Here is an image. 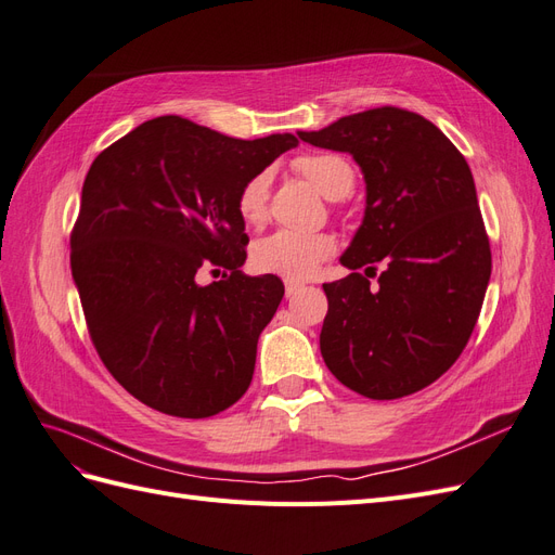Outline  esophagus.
Masks as SVG:
<instances>
[{
    "instance_id": "esophagus-1",
    "label": "esophagus",
    "mask_w": 555,
    "mask_h": 555,
    "mask_svg": "<svg viewBox=\"0 0 555 555\" xmlns=\"http://www.w3.org/2000/svg\"><path fill=\"white\" fill-rule=\"evenodd\" d=\"M284 289H287V296H294L296 292L304 289V284L296 282V280H287V282H284Z\"/></svg>"
}]
</instances>
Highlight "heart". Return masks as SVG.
Wrapping results in <instances>:
<instances>
[{
    "instance_id": "b5f03b06",
    "label": "heart",
    "mask_w": 555,
    "mask_h": 555,
    "mask_svg": "<svg viewBox=\"0 0 555 555\" xmlns=\"http://www.w3.org/2000/svg\"><path fill=\"white\" fill-rule=\"evenodd\" d=\"M294 169L326 198H343L354 184L351 164L331 153L300 155L294 159ZM268 173L249 178L238 194V212L245 222L259 224L268 208ZM335 251V238L328 233H300L282 229L261 238L251 249V261L261 273H275L289 280L310 278L319 263Z\"/></svg>"
}]
</instances>
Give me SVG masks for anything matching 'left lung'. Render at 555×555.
<instances>
[{
  "label": "left lung",
  "mask_w": 555,
  "mask_h": 555,
  "mask_svg": "<svg viewBox=\"0 0 555 555\" xmlns=\"http://www.w3.org/2000/svg\"><path fill=\"white\" fill-rule=\"evenodd\" d=\"M298 139L351 155L365 180L363 222L340 257L351 273L324 284V363L365 398L422 391L461 357L491 280L473 171L438 127L393 106ZM375 262L385 271L371 291L356 271Z\"/></svg>",
  "instance_id": "8db88e82"
}]
</instances>
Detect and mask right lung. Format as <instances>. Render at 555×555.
Segmentation results:
<instances>
[{
  "instance_id": "obj_1",
  "label": "right lung",
  "mask_w": 555,
  "mask_h": 555,
  "mask_svg": "<svg viewBox=\"0 0 555 555\" xmlns=\"http://www.w3.org/2000/svg\"><path fill=\"white\" fill-rule=\"evenodd\" d=\"M296 145L294 133L243 141L164 115L92 162L72 275L99 357L147 408L206 418L247 391L284 284L241 273L238 194ZM201 267L230 275L198 285Z\"/></svg>"
}]
</instances>
